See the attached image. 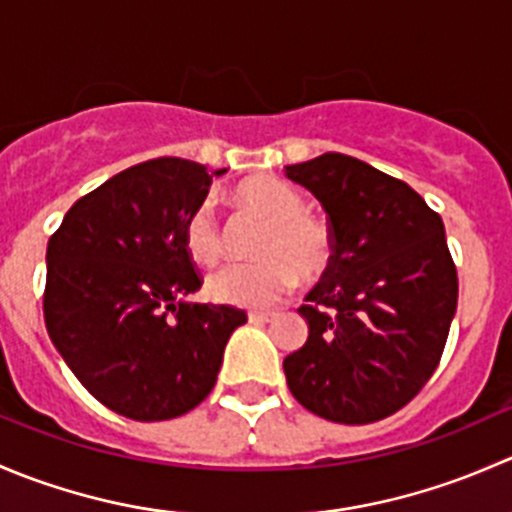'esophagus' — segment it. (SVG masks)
I'll use <instances>...</instances> for the list:
<instances>
[{
    "label": "esophagus",
    "instance_id": "esophagus-1",
    "mask_svg": "<svg viewBox=\"0 0 512 512\" xmlns=\"http://www.w3.org/2000/svg\"><path fill=\"white\" fill-rule=\"evenodd\" d=\"M272 317H275V312H250L247 314V319H250L252 324H265V322H270Z\"/></svg>",
    "mask_w": 512,
    "mask_h": 512
}]
</instances>
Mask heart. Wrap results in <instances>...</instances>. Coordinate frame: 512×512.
<instances>
[{
	"label": "heart",
	"instance_id": "heart-1",
	"mask_svg": "<svg viewBox=\"0 0 512 512\" xmlns=\"http://www.w3.org/2000/svg\"><path fill=\"white\" fill-rule=\"evenodd\" d=\"M232 200L265 220L267 230L255 245L262 260L235 262L210 275L208 294L215 302L265 309L294 287L297 272L302 280H317L332 267V230L307 213V200L297 188L272 175H255L232 188ZM183 242L200 265H215L223 257L225 232L210 200H200L185 215Z\"/></svg>",
	"mask_w": 512,
	"mask_h": 512
}]
</instances>
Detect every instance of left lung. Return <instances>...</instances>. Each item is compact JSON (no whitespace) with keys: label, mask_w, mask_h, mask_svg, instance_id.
Returning a JSON list of instances; mask_svg holds the SVG:
<instances>
[{"label":"left lung","mask_w":512,"mask_h":512,"mask_svg":"<svg viewBox=\"0 0 512 512\" xmlns=\"http://www.w3.org/2000/svg\"><path fill=\"white\" fill-rule=\"evenodd\" d=\"M327 210L332 267L299 314L309 337L285 359L312 414L374 423L404 409L441 361L458 304L456 262L436 210L399 178L344 153L287 165Z\"/></svg>","instance_id":"left-lung-1"}]
</instances>
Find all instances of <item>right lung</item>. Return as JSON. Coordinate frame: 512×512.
<instances>
[{"label":"right lung","instance_id":"right-lung-1","mask_svg":"<svg viewBox=\"0 0 512 512\" xmlns=\"http://www.w3.org/2000/svg\"><path fill=\"white\" fill-rule=\"evenodd\" d=\"M210 183L193 160H146L76 200L49 237L46 332L89 394L133 421L195 409L247 322L227 304L180 302L203 285L183 220Z\"/></svg>","mask_w":512,"mask_h":512}]
</instances>
